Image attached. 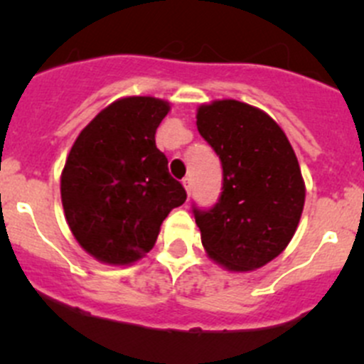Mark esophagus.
I'll use <instances>...</instances> for the list:
<instances>
[{
    "mask_svg": "<svg viewBox=\"0 0 364 364\" xmlns=\"http://www.w3.org/2000/svg\"><path fill=\"white\" fill-rule=\"evenodd\" d=\"M183 186H185L186 193L190 196V192H192V178H185L183 179Z\"/></svg>",
    "mask_w": 364,
    "mask_h": 364,
    "instance_id": "34e87169",
    "label": "esophagus"
}]
</instances>
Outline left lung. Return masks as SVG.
<instances>
[{
	"instance_id": "left-lung-1",
	"label": "left lung",
	"mask_w": 364,
	"mask_h": 364,
	"mask_svg": "<svg viewBox=\"0 0 364 364\" xmlns=\"http://www.w3.org/2000/svg\"><path fill=\"white\" fill-rule=\"evenodd\" d=\"M197 130L223 168L218 203L193 209L204 250L227 271L259 269L287 248L303 213L294 149L269 114L232 98L200 105Z\"/></svg>"
}]
</instances>
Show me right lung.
Wrapping results in <instances>:
<instances>
[{
	"instance_id": "obj_1",
	"label": "right lung",
	"mask_w": 364,
	"mask_h": 364,
	"mask_svg": "<svg viewBox=\"0 0 364 364\" xmlns=\"http://www.w3.org/2000/svg\"><path fill=\"white\" fill-rule=\"evenodd\" d=\"M171 104L155 97L112 102L82 128L61 172V203L77 243L111 266L137 262L186 192L156 148Z\"/></svg>"
}]
</instances>
